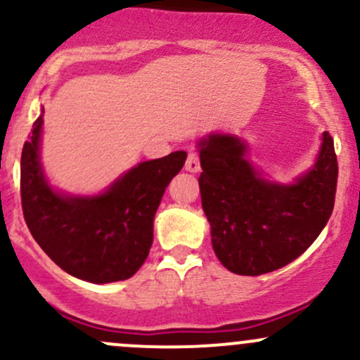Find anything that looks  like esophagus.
I'll return each instance as SVG.
<instances>
[{
  "label": "esophagus",
  "instance_id": "34e87169",
  "mask_svg": "<svg viewBox=\"0 0 360 360\" xmlns=\"http://www.w3.org/2000/svg\"><path fill=\"white\" fill-rule=\"evenodd\" d=\"M184 169H186L188 172H200L201 165H200L198 153H195V152L189 153L188 159H186V164H184Z\"/></svg>",
  "mask_w": 360,
  "mask_h": 360
}]
</instances>
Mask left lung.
<instances>
[{
    "instance_id": "8db88e82",
    "label": "left lung",
    "mask_w": 360,
    "mask_h": 360,
    "mask_svg": "<svg viewBox=\"0 0 360 360\" xmlns=\"http://www.w3.org/2000/svg\"><path fill=\"white\" fill-rule=\"evenodd\" d=\"M200 193L212 227V246L229 271L256 276L302 255L333 212L338 162L333 138L323 133L318 160L294 184H276L244 159L232 135L200 141Z\"/></svg>"
}]
</instances>
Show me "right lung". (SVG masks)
<instances>
[{
    "label": "right lung",
    "instance_id": "1",
    "mask_svg": "<svg viewBox=\"0 0 360 360\" xmlns=\"http://www.w3.org/2000/svg\"><path fill=\"white\" fill-rule=\"evenodd\" d=\"M42 114L20 160V195L27 227L66 274L92 283L133 276L147 259L153 217L165 188L183 169L186 152L138 164L98 196H66L47 184L41 162Z\"/></svg>",
    "mask_w": 360,
    "mask_h": 360
}]
</instances>
